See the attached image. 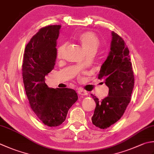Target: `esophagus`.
<instances>
[{
	"instance_id": "34e87169",
	"label": "esophagus",
	"mask_w": 154,
	"mask_h": 154,
	"mask_svg": "<svg viewBox=\"0 0 154 154\" xmlns=\"http://www.w3.org/2000/svg\"><path fill=\"white\" fill-rule=\"evenodd\" d=\"M77 93L79 95H87V92L84 91V90H83L82 89H79L77 90Z\"/></svg>"
}]
</instances>
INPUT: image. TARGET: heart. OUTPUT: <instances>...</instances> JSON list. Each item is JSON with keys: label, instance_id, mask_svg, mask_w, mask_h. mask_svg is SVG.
Returning <instances> with one entry per match:
<instances>
[{"label": "heart", "instance_id": "1", "mask_svg": "<svg viewBox=\"0 0 154 154\" xmlns=\"http://www.w3.org/2000/svg\"><path fill=\"white\" fill-rule=\"evenodd\" d=\"M78 40L82 46L83 49L85 50L86 53L89 51H96L99 46V39L94 32H85L81 33L78 36ZM67 44L63 43L60 45L57 49V57H61L64 53Z\"/></svg>", "mask_w": 154, "mask_h": 154}]
</instances>
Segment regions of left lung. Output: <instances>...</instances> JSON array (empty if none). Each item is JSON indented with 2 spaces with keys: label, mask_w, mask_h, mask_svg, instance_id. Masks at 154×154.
Wrapping results in <instances>:
<instances>
[{
  "label": "left lung",
  "mask_w": 154,
  "mask_h": 154,
  "mask_svg": "<svg viewBox=\"0 0 154 154\" xmlns=\"http://www.w3.org/2000/svg\"><path fill=\"white\" fill-rule=\"evenodd\" d=\"M110 51L101 65L98 79H103L108 96L101 101L91 94L96 103L92 123L96 127L107 129L123 115L131 100L134 87V75L129 51L123 38L111 32Z\"/></svg>",
  "instance_id": "obj_1"
}]
</instances>
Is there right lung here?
<instances>
[{
  "label": "right lung",
  "instance_id": "add662e5",
  "mask_svg": "<svg viewBox=\"0 0 154 154\" xmlns=\"http://www.w3.org/2000/svg\"><path fill=\"white\" fill-rule=\"evenodd\" d=\"M61 26L43 27L33 36L25 47L22 66L30 106L38 118L49 127L62 124L78 99L74 89L50 88L45 83V76L55 65L57 40Z\"/></svg>",
  "mask_w": 154,
  "mask_h": 154
}]
</instances>
